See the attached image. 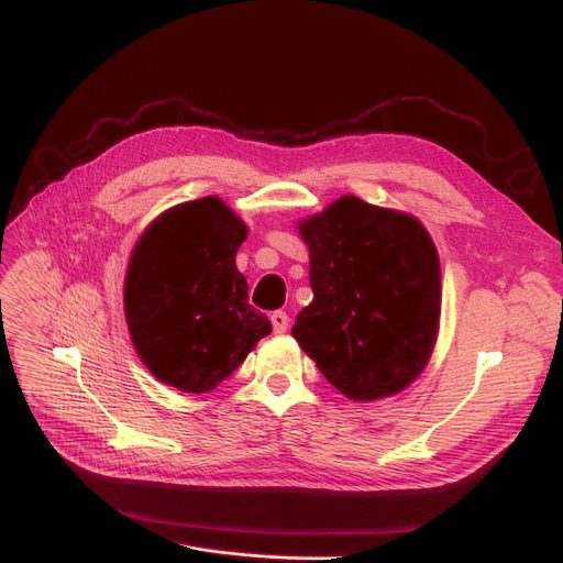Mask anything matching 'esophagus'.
Masks as SVG:
<instances>
[{
  "instance_id": "obj_1",
  "label": "esophagus",
  "mask_w": 563,
  "mask_h": 563,
  "mask_svg": "<svg viewBox=\"0 0 563 563\" xmlns=\"http://www.w3.org/2000/svg\"><path fill=\"white\" fill-rule=\"evenodd\" d=\"M271 325H273V332L283 334V332H287V328H290V318H287L285 311H273L271 313Z\"/></svg>"
}]
</instances>
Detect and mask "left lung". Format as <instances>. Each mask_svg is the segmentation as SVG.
<instances>
[{
	"mask_svg": "<svg viewBox=\"0 0 563 563\" xmlns=\"http://www.w3.org/2000/svg\"><path fill=\"white\" fill-rule=\"evenodd\" d=\"M313 301L292 334L334 389L375 400L422 373L441 313L439 254L417 219L344 196L299 223Z\"/></svg>",
	"mask_w": 563,
	"mask_h": 563,
	"instance_id": "1",
	"label": "left lung"
}]
</instances>
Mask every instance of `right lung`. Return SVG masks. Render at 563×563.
<instances>
[{"label": "right lung", "instance_id": "add662e5", "mask_svg": "<svg viewBox=\"0 0 563 563\" xmlns=\"http://www.w3.org/2000/svg\"><path fill=\"white\" fill-rule=\"evenodd\" d=\"M247 238L219 198L176 205L134 247L124 280V313L141 361L188 394L212 391L271 332L247 303L235 252Z\"/></svg>", "mask_w": 563, "mask_h": 563}]
</instances>
